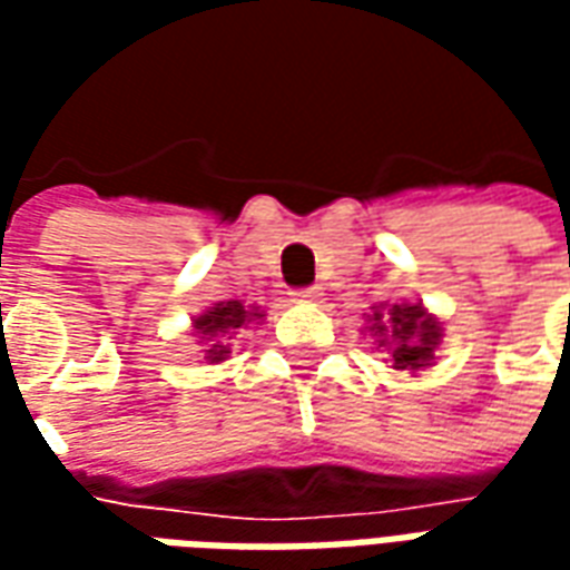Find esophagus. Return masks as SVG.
Here are the masks:
<instances>
[{"label":"esophagus","mask_w":570,"mask_h":570,"mask_svg":"<svg viewBox=\"0 0 570 570\" xmlns=\"http://www.w3.org/2000/svg\"><path fill=\"white\" fill-rule=\"evenodd\" d=\"M293 302H317L323 296L321 286H305V289H296V293H289Z\"/></svg>","instance_id":"1"}]
</instances>
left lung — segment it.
<instances>
[{"label":"left lung","instance_id":"8db88e82","mask_svg":"<svg viewBox=\"0 0 570 570\" xmlns=\"http://www.w3.org/2000/svg\"><path fill=\"white\" fill-rule=\"evenodd\" d=\"M370 323V333L379 338V347H391L394 370L421 372L433 366L442 326L421 302H412V305L403 302V305L375 311Z\"/></svg>","mask_w":570,"mask_h":570}]
</instances>
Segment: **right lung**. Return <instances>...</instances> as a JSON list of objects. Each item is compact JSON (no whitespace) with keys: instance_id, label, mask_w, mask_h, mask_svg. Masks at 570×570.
Segmentation results:
<instances>
[{"instance_id":"right-lung-1","label":"right lung","mask_w":570,"mask_h":570,"mask_svg":"<svg viewBox=\"0 0 570 570\" xmlns=\"http://www.w3.org/2000/svg\"><path fill=\"white\" fill-rule=\"evenodd\" d=\"M265 314L259 308H253V305H244V302H219V305H213L204 314H198L195 321H191V330L200 338V345H207L204 351V360H210V363H219L232 354V338L240 335V330L253 321H262Z\"/></svg>"}]
</instances>
